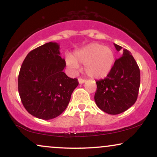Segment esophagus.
Returning a JSON list of instances; mask_svg holds the SVG:
<instances>
[{
	"instance_id": "34e87169",
	"label": "esophagus",
	"mask_w": 157,
	"mask_h": 157,
	"mask_svg": "<svg viewBox=\"0 0 157 157\" xmlns=\"http://www.w3.org/2000/svg\"><path fill=\"white\" fill-rule=\"evenodd\" d=\"M78 82H79V83H80V84H82V83H84L85 82H86V80H84V79L79 78L78 79Z\"/></svg>"
}]
</instances>
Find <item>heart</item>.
Instances as JSON below:
<instances>
[{
	"instance_id": "obj_1",
	"label": "heart",
	"mask_w": 157,
	"mask_h": 157,
	"mask_svg": "<svg viewBox=\"0 0 157 157\" xmlns=\"http://www.w3.org/2000/svg\"><path fill=\"white\" fill-rule=\"evenodd\" d=\"M114 58V53L111 48L93 43L75 52L73 57H66V63L75 72L78 70L79 64H84V71L88 76L100 79L109 75Z\"/></svg>"
}]
</instances>
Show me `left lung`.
<instances>
[{"instance_id":"8db88e82","label":"left lung","mask_w":157,"mask_h":157,"mask_svg":"<svg viewBox=\"0 0 157 157\" xmlns=\"http://www.w3.org/2000/svg\"><path fill=\"white\" fill-rule=\"evenodd\" d=\"M114 46L117 51L122 49L118 45ZM96 83L94 100L104 112L119 114L134 105L140 89V71L131 52L124 48L107 77Z\"/></svg>"}]
</instances>
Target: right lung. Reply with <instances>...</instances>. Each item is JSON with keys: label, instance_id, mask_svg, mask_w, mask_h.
Segmentation results:
<instances>
[{"label": "right lung", "instance_id": "obj_1", "mask_svg": "<svg viewBox=\"0 0 157 157\" xmlns=\"http://www.w3.org/2000/svg\"><path fill=\"white\" fill-rule=\"evenodd\" d=\"M65 67L57 43L45 44L27 55L19 72L18 91L23 106L32 116L51 120L66 109L78 81L63 71Z\"/></svg>", "mask_w": 157, "mask_h": 157}]
</instances>
